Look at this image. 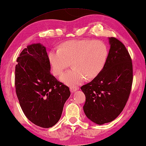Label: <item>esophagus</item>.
I'll list each match as a JSON object with an SVG mask.
<instances>
[{"mask_svg":"<svg viewBox=\"0 0 146 146\" xmlns=\"http://www.w3.org/2000/svg\"><path fill=\"white\" fill-rule=\"evenodd\" d=\"M79 89L78 87H70V90L71 92H74L75 91H76L77 90Z\"/></svg>","mask_w":146,"mask_h":146,"instance_id":"esophagus-1","label":"esophagus"}]
</instances>
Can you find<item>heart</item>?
<instances>
[{
	"instance_id": "1",
	"label": "heart",
	"mask_w": 146,
	"mask_h": 146,
	"mask_svg": "<svg viewBox=\"0 0 146 146\" xmlns=\"http://www.w3.org/2000/svg\"><path fill=\"white\" fill-rule=\"evenodd\" d=\"M108 55V48L100 41L75 40L63 43L59 48L48 52V59L54 75H61L71 62L72 69L62 74L65 84L76 85L92 79L103 70Z\"/></svg>"
}]
</instances>
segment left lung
<instances>
[{
  "label": "left lung",
  "mask_w": 146,
  "mask_h": 146,
  "mask_svg": "<svg viewBox=\"0 0 146 146\" xmlns=\"http://www.w3.org/2000/svg\"><path fill=\"white\" fill-rule=\"evenodd\" d=\"M110 49L103 70L81 89L85 96L84 111L98 125L113 121L126 105L132 89L133 66L124 44L110 38Z\"/></svg>",
  "instance_id": "obj_1"
}]
</instances>
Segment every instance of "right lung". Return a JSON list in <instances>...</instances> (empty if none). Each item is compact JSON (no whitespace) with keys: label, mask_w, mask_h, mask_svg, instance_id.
<instances>
[{"label":"right lung","mask_w":146,"mask_h":146,"mask_svg":"<svg viewBox=\"0 0 146 146\" xmlns=\"http://www.w3.org/2000/svg\"><path fill=\"white\" fill-rule=\"evenodd\" d=\"M16 61V92L24 114L40 127H53L70 96L69 87L50 73L46 48L40 43L24 48Z\"/></svg>","instance_id":"right-lung-1"}]
</instances>
